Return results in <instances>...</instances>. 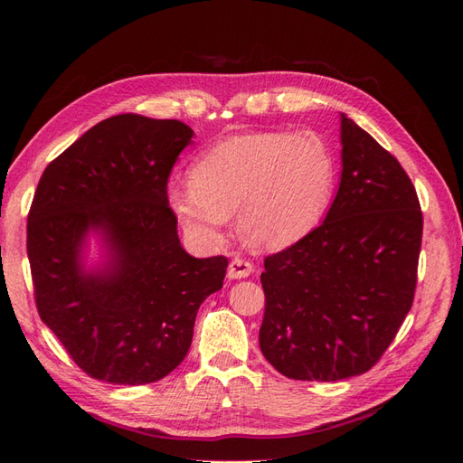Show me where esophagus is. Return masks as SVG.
<instances>
[{
  "mask_svg": "<svg viewBox=\"0 0 463 463\" xmlns=\"http://www.w3.org/2000/svg\"><path fill=\"white\" fill-rule=\"evenodd\" d=\"M252 270H254L252 262L244 260V259H232L231 264H229V269H226V277H229L231 280L247 279V277H250Z\"/></svg>",
  "mask_w": 463,
  "mask_h": 463,
  "instance_id": "obj_1",
  "label": "esophagus"
}]
</instances>
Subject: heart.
<instances>
[{
  "label": "heart",
  "mask_w": 463,
  "mask_h": 463,
  "mask_svg": "<svg viewBox=\"0 0 463 463\" xmlns=\"http://www.w3.org/2000/svg\"><path fill=\"white\" fill-rule=\"evenodd\" d=\"M336 156L320 135L250 133L213 145L193 163L191 181L166 189L186 234L213 247L231 214L252 247L277 250L310 232L336 189Z\"/></svg>",
  "instance_id": "heart-1"
}]
</instances>
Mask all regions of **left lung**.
<instances>
[{
  "instance_id": "obj_1",
  "label": "left lung",
  "mask_w": 463,
  "mask_h": 463,
  "mask_svg": "<svg viewBox=\"0 0 463 463\" xmlns=\"http://www.w3.org/2000/svg\"><path fill=\"white\" fill-rule=\"evenodd\" d=\"M342 173L324 222L264 259L260 350L292 380L368 372L414 302L421 211L410 176L340 113Z\"/></svg>"
}]
</instances>
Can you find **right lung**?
Masks as SVG:
<instances>
[{
  "label": "right lung",
  "mask_w": 463,
  "mask_h": 463,
  "mask_svg": "<svg viewBox=\"0 0 463 463\" xmlns=\"http://www.w3.org/2000/svg\"><path fill=\"white\" fill-rule=\"evenodd\" d=\"M194 131L123 113L47 165L27 216L37 312L91 378L141 386L184 360L229 260L181 247L166 181ZM102 257L86 262L90 239Z\"/></svg>",
  "instance_id": "obj_1"
}]
</instances>
